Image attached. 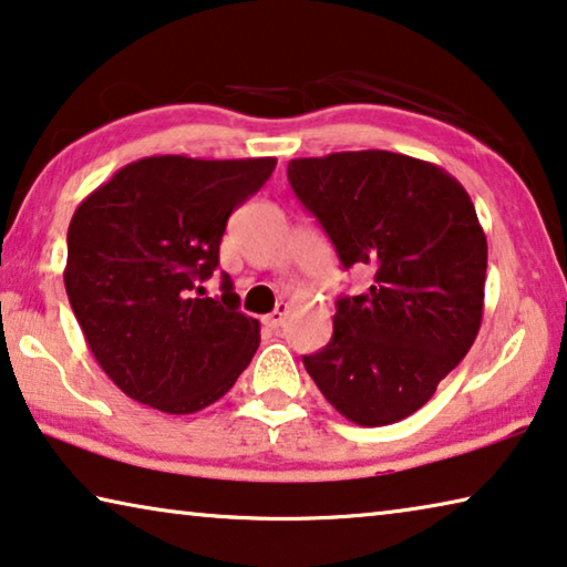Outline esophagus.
Returning a JSON list of instances; mask_svg holds the SVG:
<instances>
[{"instance_id": "esophagus-1", "label": "esophagus", "mask_w": 567, "mask_h": 567, "mask_svg": "<svg viewBox=\"0 0 567 567\" xmlns=\"http://www.w3.org/2000/svg\"><path fill=\"white\" fill-rule=\"evenodd\" d=\"M285 318H287V305H280V308L269 312V316H265V318H262V322H265L267 328H272V330H275V328H280V326H282Z\"/></svg>"}]
</instances>
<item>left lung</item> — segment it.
Here are the masks:
<instances>
[{
    "label": "left lung",
    "mask_w": 567,
    "mask_h": 567,
    "mask_svg": "<svg viewBox=\"0 0 567 567\" xmlns=\"http://www.w3.org/2000/svg\"><path fill=\"white\" fill-rule=\"evenodd\" d=\"M287 178L340 265L373 272L363 295H340L330 343L302 363L348 421L396 424L434 396L482 326L487 237L470 194L391 151L295 158Z\"/></svg>",
    "instance_id": "8db88e82"
}]
</instances>
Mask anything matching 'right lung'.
Segmentation results:
<instances>
[{
    "label": "right lung",
    "mask_w": 567,
    "mask_h": 567,
    "mask_svg": "<svg viewBox=\"0 0 567 567\" xmlns=\"http://www.w3.org/2000/svg\"><path fill=\"white\" fill-rule=\"evenodd\" d=\"M277 158L151 156L123 166L78 206L65 290L85 343L118 389L164 413L227 393L259 346V322L199 298L219 265L229 214L272 176Z\"/></svg>",
    "instance_id": "right-lung-1"
}]
</instances>
